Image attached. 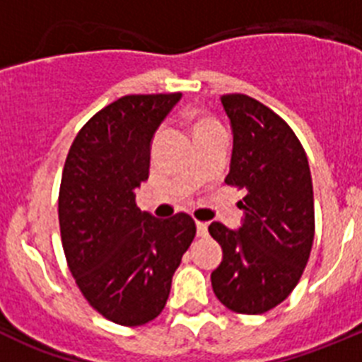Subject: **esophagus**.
Wrapping results in <instances>:
<instances>
[{
    "mask_svg": "<svg viewBox=\"0 0 362 362\" xmlns=\"http://www.w3.org/2000/svg\"><path fill=\"white\" fill-rule=\"evenodd\" d=\"M197 235H199V238H206V235H209V223L197 221Z\"/></svg>",
    "mask_w": 362,
    "mask_h": 362,
    "instance_id": "esophagus-1",
    "label": "esophagus"
}]
</instances>
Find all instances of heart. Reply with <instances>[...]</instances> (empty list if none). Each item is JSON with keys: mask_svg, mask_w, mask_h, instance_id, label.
Returning <instances> with one entry per match:
<instances>
[{"mask_svg": "<svg viewBox=\"0 0 362 362\" xmlns=\"http://www.w3.org/2000/svg\"><path fill=\"white\" fill-rule=\"evenodd\" d=\"M209 124H212V121H209V119H201L199 123L196 124V130H199V129H203V127H209Z\"/></svg>", "mask_w": 362, "mask_h": 362, "instance_id": "heart-1", "label": "heart"}]
</instances>
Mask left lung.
<instances>
[{
  "mask_svg": "<svg viewBox=\"0 0 362 362\" xmlns=\"http://www.w3.org/2000/svg\"><path fill=\"white\" fill-rule=\"evenodd\" d=\"M233 150L225 183L245 188L238 232L212 223L223 248L212 288L228 310L259 315L276 308L299 283L315 233L308 159L290 124L246 94L221 95Z\"/></svg>",
  "mask_w": 362,
  "mask_h": 362,
  "instance_id": "left-lung-1",
  "label": "left lung"
}]
</instances>
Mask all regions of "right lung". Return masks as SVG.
Wrapping results in <instances>:
<instances>
[{
	"mask_svg": "<svg viewBox=\"0 0 362 362\" xmlns=\"http://www.w3.org/2000/svg\"><path fill=\"white\" fill-rule=\"evenodd\" d=\"M181 94H132L83 124L63 166L57 216L70 274L108 321L141 326L163 312L172 276L196 238L179 212L158 219L136 204L150 141Z\"/></svg>",
	"mask_w": 362,
	"mask_h": 362,
	"instance_id": "obj_1",
	"label": "right lung"
}]
</instances>
